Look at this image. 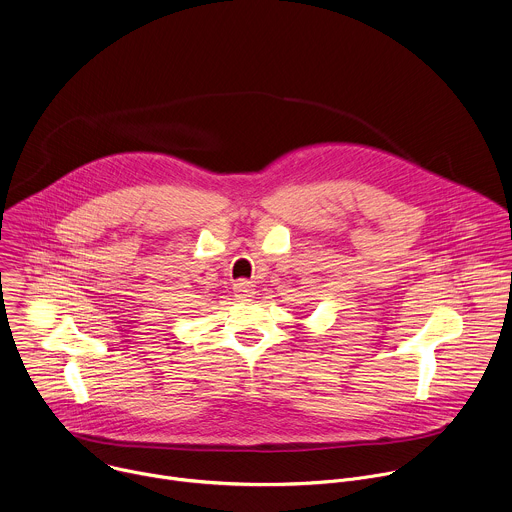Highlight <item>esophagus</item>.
Listing matches in <instances>:
<instances>
[{
  "label": "esophagus",
  "instance_id": "34e87169",
  "mask_svg": "<svg viewBox=\"0 0 512 512\" xmlns=\"http://www.w3.org/2000/svg\"><path fill=\"white\" fill-rule=\"evenodd\" d=\"M233 289H235L237 299H249V297H253V285H251V281L241 279V281H237V283L233 285Z\"/></svg>",
  "mask_w": 512,
  "mask_h": 512
}]
</instances>
